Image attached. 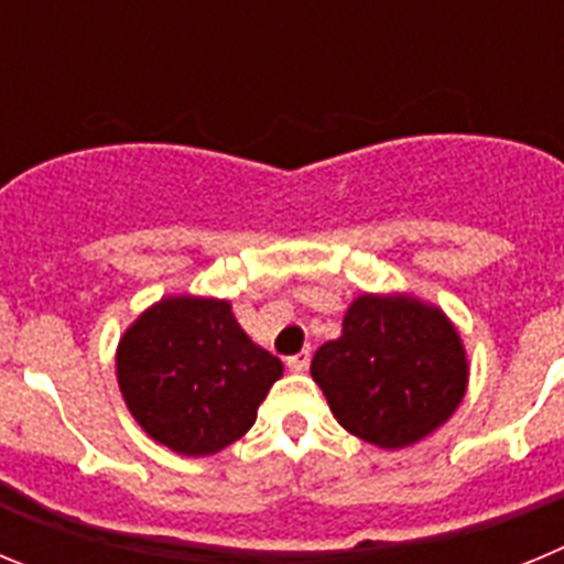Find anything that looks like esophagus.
<instances>
[{
  "label": "esophagus",
  "mask_w": 564,
  "mask_h": 564,
  "mask_svg": "<svg viewBox=\"0 0 564 564\" xmlns=\"http://www.w3.org/2000/svg\"><path fill=\"white\" fill-rule=\"evenodd\" d=\"M288 370L291 372H305L307 364H311V350H302L296 356H288Z\"/></svg>",
  "instance_id": "34e87169"
}]
</instances>
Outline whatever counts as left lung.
<instances>
[{
    "mask_svg": "<svg viewBox=\"0 0 564 564\" xmlns=\"http://www.w3.org/2000/svg\"><path fill=\"white\" fill-rule=\"evenodd\" d=\"M344 430L403 449L437 430L466 392V352L437 307L406 296H358L341 336L311 364Z\"/></svg>",
    "mask_w": 564,
    "mask_h": 564,
    "instance_id": "left-lung-1",
    "label": "left lung"
}]
</instances>
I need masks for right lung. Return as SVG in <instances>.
I'll return each instance as SVG.
<instances>
[{"label":"right lung","mask_w":564,"mask_h":564,"mask_svg":"<svg viewBox=\"0 0 564 564\" xmlns=\"http://www.w3.org/2000/svg\"><path fill=\"white\" fill-rule=\"evenodd\" d=\"M134 421L177 455H214L257 421L282 361L251 341L228 302L177 296L149 307L118 344Z\"/></svg>","instance_id":"right-lung-1"}]
</instances>
